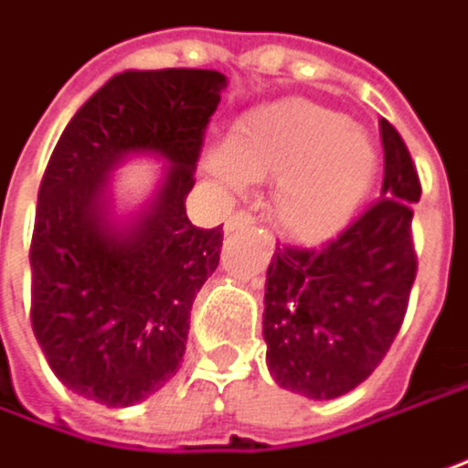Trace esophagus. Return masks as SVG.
I'll list each match as a JSON object with an SVG mask.
<instances>
[{
  "mask_svg": "<svg viewBox=\"0 0 468 468\" xmlns=\"http://www.w3.org/2000/svg\"><path fill=\"white\" fill-rule=\"evenodd\" d=\"M251 225H254V217H251L249 211H238V214H233V217L228 219L225 230L233 233V230H243V228H251Z\"/></svg>",
  "mask_w": 468,
  "mask_h": 468,
  "instance_id": "obj_1",
  "label": "esophagus"
}]
</instances>
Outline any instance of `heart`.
<instances>
[{"label": "heart", "mask_w": 468, "mask_h": 468, "mask_svg": "<svg viewBox=\"0 0 468 468\" xmlns=\"http://www.w3.org/2000/svg\"><path fill=\"white\" fill-rule=\"evenodd\" d=\"M228 185L278 179L276 225L300 243H324L348 228L375 182L369 136L340 112L308 99H283L246 112L228 144L206 152Z\"/></svg>", "instance_id": "b5f03b06"}]
</instances>
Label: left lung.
Instances as JSON below:
<instances>
[{
    "label": "left lung",
    "instance_id": "left-lung-1",
    "mask_svg": "<svg viewBox=\"0 0 468 468\" xmlns=\"http://www.w3.org/2000/svg\"><path fill=\"white\" fill-rule=\"evenodd\" d=\"M380 200L321 249H276L268 268V369L281 388L308 399H337L364 383L407 314L418 273L412 203L420 179L388 120H380Z\"/></svg>",
    "mask_w": 468,
    "mask_h": 468
}]
</instances>
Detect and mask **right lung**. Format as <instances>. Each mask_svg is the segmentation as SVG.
Here are the masks:
<instances>
[{
	"label": "right lung",
	"instance_id": "1",
	"mask_svg": "<svg viewBox=\"0 0 468 468\" xmlns=\"http://www.w3.org/2000/svg\"><path fill=\"white\" fill-rule=\"evenodd\" d=\"M225 74L122 71L64 128L45 168L31 262V329L74 394L128 407L179 369L195 294L219 265L222 228L200 230L185 200ZM149 151L169 160L155 200L128 226L108 214V174Z\"/></svg>",
	"mask_w": 468,
	"mask_h": 468
}]
</instances>
